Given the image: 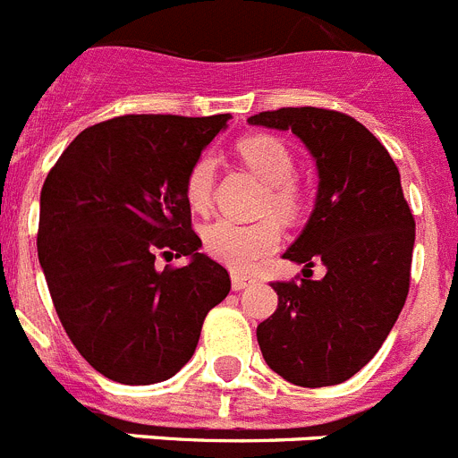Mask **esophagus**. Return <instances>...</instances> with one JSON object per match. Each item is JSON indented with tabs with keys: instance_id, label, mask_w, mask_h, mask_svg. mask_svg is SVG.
<instances>
[{
	"instance_id": "1",
	"label": "esophagus",
	"mask_w": 458,
	"mask_h": 458,
	"mask_svg": "<svg viewBox=\"0 0 458 458\" xmlns=\"http://www.w3.org/2000/svg\"><path fill=\"white\" fill-rule=\"evenodd\" d=\"M255 283L253 276H246V274H237L234 271L233 274V290H246V287H250Z\"/></svg>"
}]
</instances>
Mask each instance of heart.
Segmentation results:
<instances>
[{
    "label": "heart",
    "mask_w": 458,
    "mask_h": 458,
    "mask_svg": "<svg viewBox=\"0 0 458 458\" xmlns=\"http://www.w3.org/2000/svg\"><path fill=\"white\" fill-rule=\"evenodd\" d=\"M239 159L253 171L267 191L262 196V212H274L285 221H294L303 209V189L294 180V155L285 141L271 134H253L237 143ZM216 184V157L212 152H203L193 159L184 175V199L196 212H208L214 200ZM283 230L278 219L265 216L253 224L237 221H214L203 230L205 250L216 262L237 271L253 269L259 259L274 253L280 246Z\"/></svg>",
    "instance_id": "heart-1"
}]
</instances>
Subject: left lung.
<instances>
[{
  "instance_id": "8db88e82",
  "label": "left lung",
  "mask_w": 458,
  "mask_h": 458,
  "mask_svg": "<svg viewBox=\"0 0 458 458\" xmlns=\"http://www.w3.org/2000/svg\"><path fill=\"white\" fill-rule=\"evenodd\" d=\"M250 125L292 130L319 171L306 230L287 249L327 276L276 280L278 308L258 327L267 365L303 388H324L360 372L381 349L411 285L415 219L390 152L356 118L319 106H283Z\"/></svg>"
}]
</instances>
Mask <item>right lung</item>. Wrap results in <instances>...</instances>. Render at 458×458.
Masks as SVG:
<instances>
[{
	"mask_svg": "<svg viewBox=\"0 0 458 458\" xmlns=\"http://www.w3.org/2000/svg\"><path fill=\"white\" fill-rule=\"evenodd\" d=\"M230 121L131 114L86 127L45 178L38 259L77 352L106 378L150 386L196 352L228 296V269L199 253L184 199L193 159ZM157 254L192 262L154 265Z\"/></svg>",
	"mask_w": 458,
	"mask_h": 458,
	"instance_id": "right-lung-1",
	"label": "right lung"
}]
</instances>
